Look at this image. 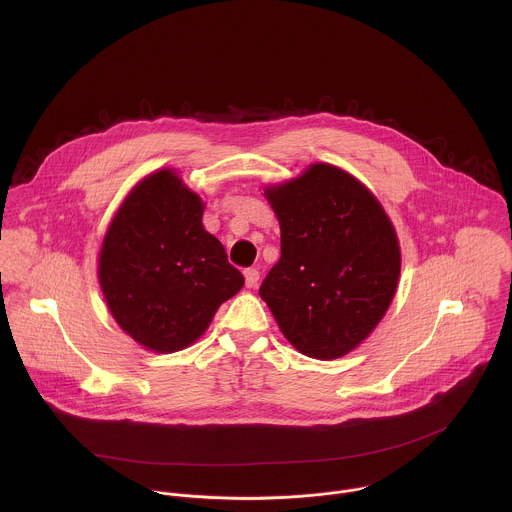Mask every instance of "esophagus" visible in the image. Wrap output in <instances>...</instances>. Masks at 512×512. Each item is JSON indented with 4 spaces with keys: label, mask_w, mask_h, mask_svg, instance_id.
<instances>
[{
    "label": "esophagus",
    "mask_w": 512,
    "mask_h": 512,
    "mask_svg": "<svg viewBox=\"0 0 512 512\" xmlns=\"http://www.w3.org/2000/svg\"><path fill=\"white\" fill-rule=\"evenodd\" d=\"M244 280H246V288H254L260 280V272L256 268H248L244 270Z\"/></svg>",
    "instance_id": "34e87169"
}]
</instances>
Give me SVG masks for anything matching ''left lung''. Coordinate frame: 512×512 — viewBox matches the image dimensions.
Masks as SVG:
<instances>
[{"mask_svg": "<svg viewBox=\"0 0 512 512\" xmlns=\"http://www.w3.org/2000/svg\"><path fill=\"white\" fill-rule=\"evenodd\" d=\"M282 256L260 286L280 331L305 357L349 355L388 311L400 278V244L380 201L331 163L266 185Z\"/></svg>", "mask_w": 512, "mask_h": 512, "instance_id": "left-lung-1", "label": "left lung"}]
</instances>
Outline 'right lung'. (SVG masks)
Here are the masks:
<instances>
[{
    "mask_svg": "<svg viewBox=\"0 0 512 512\" xmlns=\"http://www.w3.org/2000/svg\"><path fill=\"white\" fill-rule=\"evenodd\" d=\"M203 211L175 169H159L132 187L108 224L98 282L120 329L147 351L193 345L244 286Z\"/></svg>",
    "mask_w": 512,
    "mask_h": 512,
    "instance_id": "right-lung-1",
    "label": "right lung"
}]
</instances>
